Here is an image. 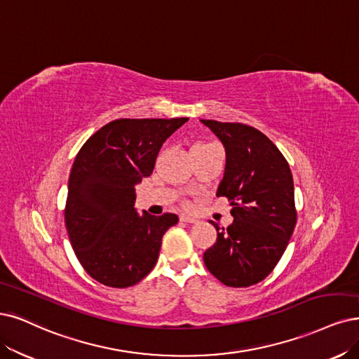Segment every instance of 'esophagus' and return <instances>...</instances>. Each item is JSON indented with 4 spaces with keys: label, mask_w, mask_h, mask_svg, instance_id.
<instances>
[{
    "label": "esophagus",
    "mask_w": 359,
    "mask_h": 359,
    "mask_svg": "<svg viewBox=\"0 0 359 359\" xmlns=\"http://www.w3.org/2000/svg\"><path fill=\"white\" fill-rule=\"evenodd\" d=\"M180 220L182 222H187V223H195L198 222V219L195 216H189V215H182L180 216Z\"/></svg>",
    "instance_id": "1"
}]
</instances>
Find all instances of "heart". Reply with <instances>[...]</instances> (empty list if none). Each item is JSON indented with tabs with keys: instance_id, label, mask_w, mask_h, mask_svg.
Returning <instances> with one entry per match:
<instances>
[{
	"instance_id": "heart-1",
	"label": "heart",
	"mask_w": 359,
	"mask_h": 359,
	"mask_svg": "<svg viewBox=\"0 0 359 359\" xmlns=\"http://www.w3.org/2000/svg\"><path fill=\"white\" fill-rule=\"evenodd\" d=\"M200 144H204V143H200Z\"/></svg>"
}]
</instances>
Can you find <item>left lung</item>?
<instances>
[{"label":"left lung","instance_id":"8db88e82","mask_svg":"<svg viewBox=\"0 0 359 359\" xmlns=\"http://www.w3.org/2000/svg\"><path fill=\"white\" fill-rule=\"evenodd\" d=\"M226 152L216 196L231 201L233 217L204 253L207 269L228 287L264 280L283 257L297 213L290 165L280 149L255 127L201 119Z\"/></svg>","mask_w":359,"mask_h":359}]
</instances>
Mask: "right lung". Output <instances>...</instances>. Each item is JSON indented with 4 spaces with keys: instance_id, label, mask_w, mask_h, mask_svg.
I'll use <instances>...</instances> for the list:
<instances>
[{
    "instance_id": "obj_1",
    "label": "right lung",
    "mask_w": 359,
    "mask_h": 359,
    "mask_svg": "<svg viewBox=\"0 0 359 359\" xmlns=\"http://www.w3.org/2000/svg\"><path fill=\"white\" fill-rule=\"evenodd\" d=\"M188 118H121L79 149L68 183L65 223L75 255L100 284L126 288L148 275L163 236L179 217L135 208L136 187L152 175L163 143Z\"/></svg>"
}]
</instances>
